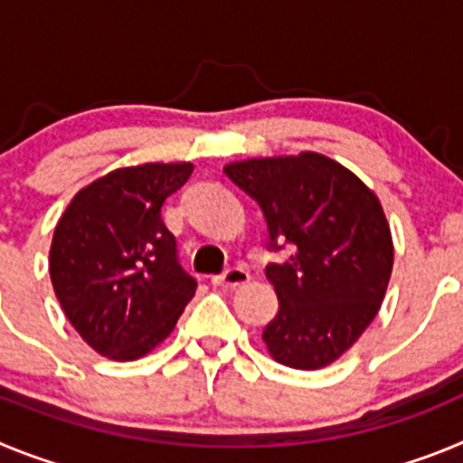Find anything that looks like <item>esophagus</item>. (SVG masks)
Masks as SVG:
<instances>
[{
	"instance_id": "1",
	"label": "esophagus",
	"mask_w": 463,
	"mask_h": 463,
	"mask_svg": "<svg viewBox=\"0 0 463 463\" xmlns=\"http://www.w3.org/2000/svg\"><path fill=\"white\" fill-rule=\"evenodd\" d=\"M250 280V273L245 271L241 267H232L227 269L224 273L213 278V285H224V288H239V285H245V282Z\"/></svg>"
}]
</instances>
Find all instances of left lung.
Masks as SVG:
<instances>
[{
  "instance_id": "left-lung-1",
  "label": "left lung",
  "mask_w": 463,
  "mask_h": 463,
  "mask_svg": "<svg viewBox=\"0 0 463 463\" xmlns=\"http://www.w3.org/2000/svg\"><path fill=\"white\" fill-rule=\"evenodd\" d=\"M224 174L260 203L269 248H292L269 264L278 313L264 326L271 357L315 371L357 343L383 304L394 264L378 196L320 153L232 162Z\"/></svg>"
}]
</instances>
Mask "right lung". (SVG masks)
I'll return each mask as SVG.
<instances>
[{
    "label": "right lung",
    "instance_id": "obj_1",
    "mask_svg": "<svg viewBox=\"0 0 463 463\" xmlns=\"http://www.w3.org/2000/svg\"><path fill=\"white\" fill-rule=\"evenodd\" d=\"M194 166H125L73 196L51 243V280L85 343L116 362L148 354L174 331L196 292L162 222L166 196Z\"/></svg>",
    "mask_w": 463,
    "mask_h": 463
}]
</instances>
